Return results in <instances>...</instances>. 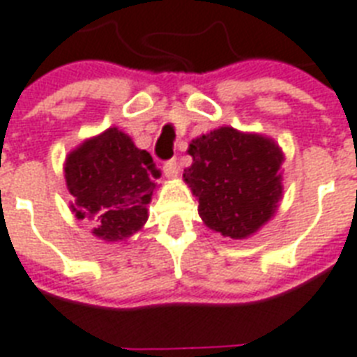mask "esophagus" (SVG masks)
Masks as SVG:
<instances>
[{
	"label": "esophagus",
	"mask_w": 357,
	"mask_h": 357,
	"mask_svg": "<svg viewBox=\"0 0 357 357\" xmlns=\"http://www.w3.org/2000/svg\"><path fill=\"white\" fill-rule=\"evenodd\" d=\"M164 175L167 176V178H176V176H178V164H176V160L165 162Z\"/></svg>",
	"instance_id": "34e87169"
}]
</instances>
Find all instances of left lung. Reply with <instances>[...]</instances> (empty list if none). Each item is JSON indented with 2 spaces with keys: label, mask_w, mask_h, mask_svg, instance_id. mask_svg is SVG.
Here are the masks:
<instances>
[{
  "label": "left lung",
  "mask_w": 357,
  "mask_h": 357,
  "mask_svg": "<svg viewBox=\"0 0 357 357\" xmlns=\"http://www.w3.org/2000/svg\"><path fill=\"white\" fill-rule=\"evenodd\" d=\"M192 165L182 176L199 201V215L225 238L247 239L275 218L284 195V151L275 139L219 127L188 145Z\"/></svg>",
  "instance_id": "obj_1"
}]
</instances>
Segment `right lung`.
<instances>
[{
  "instance_id": "right-lung-1",
  "label": "right lung",
  "mask_w": 357,
  "mask_h": 357,
  "mask_svg": "<svg viewBox=\"0 0 357 357\" xmlns=\"http://www.w3.org/2000/svg\"><path fill=\"white\" fill-rule=\"evenodd\" d=\"M153 156L118 127L86 138L64 160V178L77 219L93 223L96 238L116 243L139 232L149 219L156 184Z\"/></svg>"
}]
</instances>
